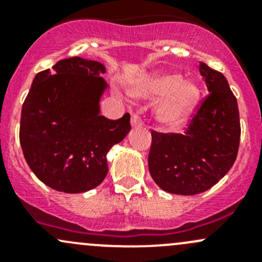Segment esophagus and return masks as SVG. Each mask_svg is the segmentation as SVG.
I'll return each mask as SVG.
<instances>
[{
  "label": "esophagus",
  "instance_id": "esophagus-1",
  "mask_svg": "<svg viewBox=\"0 0 262 262\" xmlns=\"http://www.w3.org/2000/svg\"><path fill=\"white\" fill-rule=\"evenodd\" d=\"M142 124H143V121H142L141 116H139L138 113H133V114H132V125L141 126Z\"/></svg>",
  "mask_w": 262,
  "mask_h": 262
}]
</instances>
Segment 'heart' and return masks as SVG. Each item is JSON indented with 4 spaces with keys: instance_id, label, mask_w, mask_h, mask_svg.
<instances>
[{
    "instance_id": "obj_1",
    "label": "heart",
    "mask_w": 262,
    "mask_h": 262,
    "mask_svg": "<svg viewBox=\"0 0 262 262\" xmlns=\"http://www.w3.org/2000/svg\"><path fill=\"white\" fill-rule=\"evenodd\" d=\"M142 94L150 99H162L157 118L163 125L175 128L191 116L202 99V89L195 82H185L179 73H161L144 82Z\"/></svg>"
}]
</instances>
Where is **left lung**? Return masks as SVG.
<instances>
[{
	"instance_id": "1",
	"label": "left lung",
	"mask_w": 262,
	"mask_h": 262,
	"mask_svg": "<svg viewBox=\"0 0 262 262\" xmlns=\"http://www.w3.org/2000/svg\"><path fill=\"white\" fill-rule=\"evenodd\" d=\"M209 94L200 101L185 133L150 130L148 168L165 191L195 195L214 186L233 166L241 138L237 99L226 77L200 62Z\"/></svg>"
}]
</instances>
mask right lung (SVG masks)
<instances>
[{"label": "right lung", "mask_w": 262, "mask_h": 262, "mask_svg": "<svg viewBox=\"0 0 262 262\" xmlns=\"http://www.w3.org/2000/svg\"><path fill=\"white\" fill-rule=\"evenodd\" d=\"M105 67L80 57L39 72L23 105L20 144L36 178L58 191L76 194L104 181L106 155L130 130V114L100 115Z\"/></svg>", "instance_id": "right-lung-1"}]
</instances>
